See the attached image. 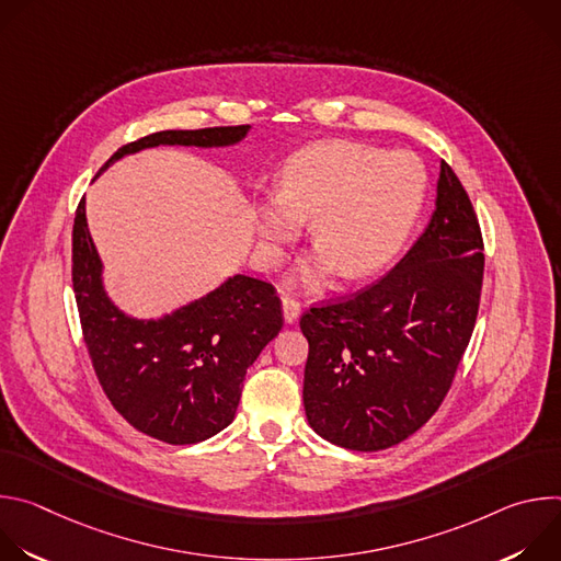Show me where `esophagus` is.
Wrapping results in <instances>:
<instances>
[{
    "label": "esophagus",
    "instance_id": "obj_1",
    "mask_svg": "<svg viewBox=\"0 0 561 561\" xmlns=\"http://www.w3.org/2000/svg\"><path fill=\"white\" fill-rule=\"evenodd\" d=\"M282 306H284V319H286V322H288V324L297 322V317H299V312H301V304H299L293 295L284 293V295H282Z\"/></svg>",
    "mask_w": 561,
    "mask_h": 561
}]
</instances>
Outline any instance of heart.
Wrapping results in <instances>:
<instances>
[{
    "label": "heart",
    "instance_id": "heart-1",
    "mask_svg": "<svg viewBox=\"0 0 561 561\" xmlns=\"http://www.w3.org/2000/svg\"><path fill=\"white\" fill-rule=\"evenodd\" d=\"M426 169L409 150L383 152L357 141H319L279 169L275 199L260 206V230L277 249L310 221L317 253L301 271L314 288L333 273L366 277L402 249L426 193Z\"/></svg>",
    "mask_w": 561,
    "mask_h": 561
}]
</instances>
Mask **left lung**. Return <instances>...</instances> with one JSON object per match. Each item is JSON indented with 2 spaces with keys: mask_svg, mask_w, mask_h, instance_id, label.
<instances>
[{
  "mask_svg": "<svg viewBox=\"0 0 561 561\" xmlns=\"http://www.w3.org/2000/svg\"><path fill=\"white\" fill-rule=\"evenodd\" d=\"M482 279V228L459 178L442 162L437 208L413 249L368 288L299 319L310 428L362 453L417 433L453 386Z\"/></svg>",
  "mask_w": 561,
  "mask_h": 561,
  "instance_id": "obj_1",
  "label": "left lung"
}]
</instances>
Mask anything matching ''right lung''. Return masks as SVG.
Masks as SVG:
<instances>
[{
	"label": "right lung",
	"instance_id": "right-lung-1",
	"mask_svg": "<svg viewBox=\"0 0 561 561\" xmlns=\"http://www.w3.org/2000/svg\"><path fill=\"white\" fill-rule=\"evenodd\" d=\"M247 133L249 126L152 133L122 146L100 173L141 148L226 146ZM72 290L89 357L111 404L139 433L175 446L204 442L232 422L247 368L284 327L275 286L249 275L230 277L157 322L126 317L102 288L84 199L72 224Z\"/></svg>",
	"mask_w": 561,
	"mask_h": 561
}]
</instances>
